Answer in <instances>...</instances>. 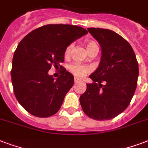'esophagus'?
Returning a JSON list of instances; mask_svg holds the SVG:
<instances>
[{
    "label": "esophagus",
    "instance_id": "1",
    "mask_svg": "<svg viewBox=\"0 0 148 148\" xmlns=\"http://www.w3.org/2000/svg\"><path fill=\"white\" fill-rule=\"evenodd\" d=\"M80 79H79L78 78L74 79V82H75V83H79V82H80Z\"/></svg>",
    "mask_w": 148,
    "mask_h": 148
}]
</instances>
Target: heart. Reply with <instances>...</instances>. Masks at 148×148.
Listing matches in <instances>:
<instances>
[{
    "instance_id": "obj_1",
    "label": "heart",
    "mask_w": 148,
    "mask_h": 148,
    "mask_svg": "<svg viewBox=\"0 0 148 148\" xmlns=\"http://www.w3.org/2000/svg\"><path fill=\"white\" fill-rule=\"evenodd\" d=\"M73 47V45L70 44L69 46L65 48V57L67 58L69 56L70 51H71V49ZM86 51L88 53L95 51V50H98V44H97L96 42L94 40H89L86 42ZM69 70L71 73H73V75L79 77V78H83L84 77L86 74H88L90 73V68L86 65H82L79 64H72L69 66Z\"/></svg>"
}]
</instances>
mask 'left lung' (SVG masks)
I'll return each instance as SVG.
<instances>
[{"mask_svg": "<svg viewBox=\"0 0 148 148\" xmlns=\"http://www.w3.org/2000/svg\"><path fill=\"white\" fill-rule=\"evenodd\" d=\"M87 29L99 43L101 58L98 68L89 76L94 83L86 84L79 101L90 118L109 120L122 113L133 98L137 86L138 62L130 44L118 33L100 28Z\"/></svg>", "mask_w": 148, "mask_h": 148, "instance_id": "obj_1", "label": "left lung"}]
</instances>
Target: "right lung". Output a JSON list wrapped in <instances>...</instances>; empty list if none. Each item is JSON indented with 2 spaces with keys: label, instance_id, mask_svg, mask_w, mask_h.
Masks as SVG:
<instances>
[{
  "label": "right lung",
  "instance_id": "1",
  "mask_svg": "<svg viewBox=\"0 0 148 148\" xmlns=\"http://www.w3.org/2000/svg\"><path fill=\"white\" fill-rule=\"evenodd\" d=\"M86 33L78 25L49 24L20 41L12 59L11 76L16 99L31 115L46 118L58 112L74 83V76L60 63L65 60V48ZM52 65L62 69L56 80L48 75Z\"/></svg>",
  "mask_w": 148,
  "mask_h": 148
}]
</instances>
